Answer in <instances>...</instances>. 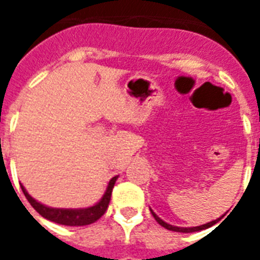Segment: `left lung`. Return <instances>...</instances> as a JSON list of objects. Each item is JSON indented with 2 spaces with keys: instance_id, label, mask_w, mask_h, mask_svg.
Listing matches in <instances>:
<instances>
[{
  "instance_id": "1",
  "label": "left lung",
  "mask_w": 260,
  "mask_h": 260,
  "mask_svg": "<svg viewBox=\"0 0 260 260\" xmlns=\"http://www.w3.org/2000/svg\"><path fill=\"white\" fill-rule=\"evenodd\" d=\"M151 213H152V216H154V218L156 220V221L160 224L162 226H165L166 230L169 231H174V232H183V234H190V232H197V231H202V230H206V228H209V226L214 225L216 222L220 221L221 220V217L217 218V220H214V221H210V222H206V224H204V225H200V226H190V228H183V226H174V225H170V224H167V222H165L162 220V218H159L156 214L154 213V210L150 209Z\"/></svg>"
}]
</instances>
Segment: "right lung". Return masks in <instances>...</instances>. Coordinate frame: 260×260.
<instances>
[{
	"label": "right lung",
	"instance_id": "add662e5",
	"mask_svg": "<svg viewBox=\"0 0 260 260\" xmlns=\"http://www.w3.org/2000/svg\"><path fill=\"white\" fill-rule=\"evenodd\" d=\"M117 181V177H113L108 183L105 194L102 198L95 204V205L90 206V208H83V209H59V208H50L38 202L35 198H32L28 194L24 186L21 185L22 193L29 201V204L34 206V209L38 212L40 216H43L50 221H54L56 224H62V225L69 226H81V225H89L97 221L98 218L101 217L102 214L105 213L109 205L110 196H112V190L114 187V183Z\"/></svg>",
	"mask_w": 260,
	"mask_h": 260
}]
</instances>
